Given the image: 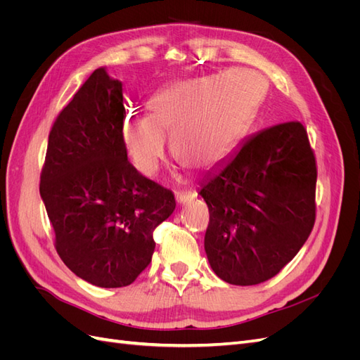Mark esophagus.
<instances>
[{"instance_id":"esophagus-1","label":"esophagus","mask_w":360,"mask_h":360,"mask_svg":"<svg viewBox=\"0 0 360 360\" xmlns=\"http://www.w3.org/2000/svg\"><path fill=\"white\" fill-rule=\"evenodd\" d=\"M195 198V193L193 192H177L176 193V201L179 204H186V202H191L192 200Z\"/></svg>"}]
</instances>
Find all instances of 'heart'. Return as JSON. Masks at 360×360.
Instances as JSON below:
<instances>
[{
    "label": "heart",
    "mask_w": 360,
    "mask_h": 360,
    "mask_svg": "<svg viewBox=\"0 0 360 360\" xmlns=\"http://www.w3.org/2000/svg\"><path fill=\"white\" fill-rule=\"evenodd\" d=\"M267 91L252 70L233 69L174 82L147 102V115H126L123 148L144 177L158 171L169 148L184 167L212 169L240 143Z\"/></svg>",
    "instance_id": "obj_1"
}]
</instances>
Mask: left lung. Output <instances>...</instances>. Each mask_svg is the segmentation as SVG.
<instances>
[{"mask_svg": "<svg viewBox=\"0 0 360 360\" xmlns=\"http://www.w3.org/2000/svg\"><path fill=\"white\" fill-rule=\"evenodd\" d=\"M317 167L299 122L249 136L201 183L210 212L204 249L210 267L233 285L279 274L311 234Z\"/></svg>", "mask_w": 360, "mask_h": 360, "instance_id": "obj_1", "label": "left lung"}]
</instances>
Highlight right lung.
<instances>
[{
  "mask_svg": "<svg viewBox=\"0 0 360 360\" xmlns=\"http://www.w3.org/2000/svg\"><path fill=\"white\" fill-rule=\"evenodd\" d=\"M122 81L96 69L52 126L40 197L60 258L102 288L130 285L151 261L155 228L172 214L169 189L130 165Z\"/></svg>",
  "mask_w": 360,
  "mask_h": 360,
  "instance_id": "obj_1",
  "label": "right lung"
}]
</instances>
